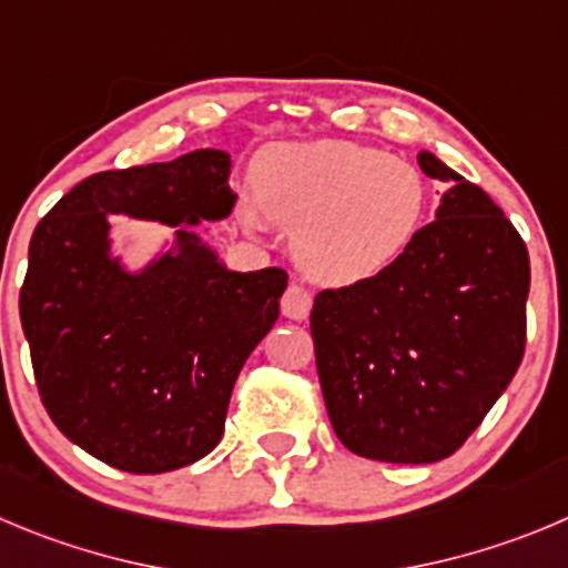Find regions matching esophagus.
I'll return each instance as SVG.
<instances>
[{
    "mask_svg": "<svg viewBox=\"0 0 568 568\" xmlns=\"http://www.w3.org/2000/svg\"><path fill=\"white\" fill-rule=\"evenodd\" d=\"M311 305H314V296H311L308 288L291 283L283 294V314L288 320H308Z\"/></svg>",
    "mask_w": 568,
    "mask_h": 568,
    "instance_id": "1",
    "label": "esophagus"
}]
</instances>
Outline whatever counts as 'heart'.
Returning <instances> with one entry per match:
<instances>
[{
    "mask_svg": "<svg viewBox=\"0 0 568 568\" xmlns=\"http://www.w3.org/2000/svg\"><path fill=\"white\" fill-rule=\"evenodd\" d=\"M291 230V252L331 285L373 280L404 257L432 212V184L415 162L344 140L280 142L257 162V201L241 219Z\"/></svg>",
    "mask_w": 568,
    "mask_h": 568,
    "instance_id": "obj_1",
    "label": "heart"
}]
</instances>
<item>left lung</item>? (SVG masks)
Masks as SVG:
<instances>
[{"label":"left lung","instance_id":"left-lung-1","mask_svg":"<svg viewBox=\"0 0 568 568\" xmlns=\"http://www.w3.org/2000/svg\"><path fill=\"white\" fill-rule=\"evenodd\" d=\"M448 190L384 274L322 291L311 311L322 395L349 452L420 465L452 457L516 375L527 342L529 254L490 195L432 151Z\"/></svg>","mask_w":568,"mask_h":568}]
</instances>
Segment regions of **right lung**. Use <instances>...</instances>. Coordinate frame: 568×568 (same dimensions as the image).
Masks as SVG:
<instances>
[{
    "mask_svg": "<svg viewBox=\"0 0 568 568\" xmlns=\"http://www.w3.org/2000/svg\"><path fill=\"white\" fill-rule=\"evenodd\" d=\"M230 173L219 148L94 173L36 226L19 294L36 384L63 437L111 468L164 474L206 457L237 373L277 322L288 274L232 272L193 230L230 219ZM111 214L174 237L131 270Z\"/></svg>",
    "mask_w": 568,
    "mask_h": 568,
    "instance_id": "obj_1",
    "label": "right lung"
}]
</instances>
